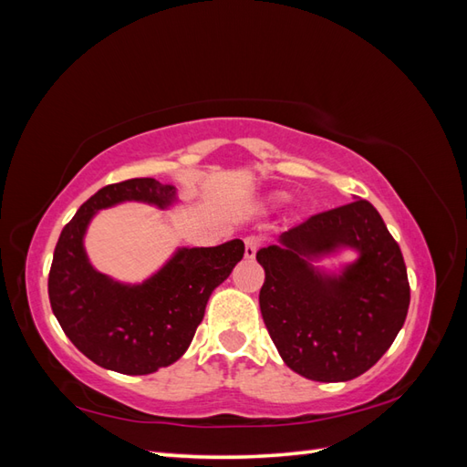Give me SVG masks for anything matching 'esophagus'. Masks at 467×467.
<instances>
[{"label": "esophagus", "instance_id": "esophagus-1", "mask_svg": "<svg viewBox=\"0 0 467 467\" xmlns=\"http://www.w3.org/2000/svg\"><path fill=\"white\" fill-rule=\"evenodd\" d=\"M258 246H260V238L258 236H246L244 238V256L246 258H254Z\"/></svg>", "mask_w": 467, "mask_h": 467}]
</instances>
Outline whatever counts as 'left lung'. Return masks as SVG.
Segmentation results:
<instances>
[{
    "instance_id": "1",
    "label": "left lung",
    "mask_w": 467,
    "mask_h": 467,
    "mask_svg": "<svg viewBox=\"0 0 467 467\" xmlns=\"http://www.w3.org/2000/svg\"><path fill=\"white\" fill-rule=\"evenodd\" d=\"M260 248V312L285 364L317 382H348L380 360L404 327L410 285L402 251L370 202L318 213ZM358 253L340 274L311 263Z\"/></svg>"
}]
</instances>
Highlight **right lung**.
<instances>
[{"mask_svg":"<svg viewBox=\"0 0 467 467\" xmlns=\"http://www.w3.org/2000/svg\"><path fill=\"white\" fill-rule=\"evenodd\" d=\"M137 201L169 209L177 189L155 179L107 184L63 226L49 270V302L63 332L97 366L143 376L187 352L213 290L244 254L243 241L179 248L140 285L117 283L87 258L83 238L95 213Z\"/></svg>","mask_w":467,"mask_h":467,"instance_id":"1","label":"right lung"}]
</instances>
